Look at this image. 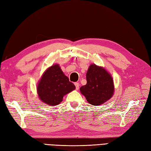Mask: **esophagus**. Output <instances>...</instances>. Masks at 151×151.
<instances>
[{"instance_id": "esophagus-1", "label": "esophagus", "mask_w": 151, "mask_h": 151, "mask_svg": "<svg viewBox=\"0 0 151 151\" xmlns=\"http://www.w3.org/2000/svg\"><path fill=\"white\" fill-rule=\"evenodd\" d=\"M75 86H76V90H78V89H79V86H80L79 83L76 82V83H75Z\"/></svg>"}]
</instances>
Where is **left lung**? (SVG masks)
Wrapping results in <instances>:
<instances>
[{
  "mask_svg": "<svg viewBox=\"0 0 151 151\" xmlns=\"http://www.w3.org/2000/svg\"><path fill=\"white\" fill-rule=\"evenodd\" d=\"M87 83L80 88L88 103L100 106L111 99L114 92L113 78L104 67L92 64L86 73Z\"/></svg>",
  "mask_w": 151,
  "mask_h": 151,
  "instance_id": "1",
  "label": "left lung"
}]
</instances>
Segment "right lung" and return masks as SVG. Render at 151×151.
Listing matches in <instances>:
<instances>
[{
	"instance_id": "1",
	"label": "right lung",
	"mask_w": 151,
	"mask_h": 151,
	"mask_svg": "<svg viewBox=\"0 0 151 151\" xmlns=\"http://www.w3.org/2000/svg\"><path fill=\"white\" fill-rule=\"evenodd\" d=\"M75 86L69 82L59 64L48 68L37 83L38 99L49 106H57L62 101L63 97L75 89Z\"/></svg>"
}]
</instances>
